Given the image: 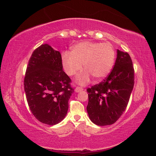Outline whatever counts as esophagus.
<instances>
[{"instance_id": "1", "label": "esophagus", "mask_w": 156, "mask_h": 156, "mask_svg": "<svg viewBox=\"0 0 156 156\" xmlns=\"http://www.w3.org/2000/svg\"><path fill=\"white\" fill-rule=\"evenodd\" d=\"M83 90H84V89L82 88V87H76V88H75V92H80L82 91Z\"/></svg>"}]
</instances>
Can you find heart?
I'll use <instances>...</instances> for the list:
<instances>
[{"instance_id": "b5f03b06", "label": "heart", "mask_w": 156, "mask_h": 156, "mask_svg": "<svg viewBox=\"0 0 156 156\" xmlns=\"http://www.w3.org/2000/svg\"><path fill=\"white\" fill-rule=\"evenodd\" d=\"M115 58V49L110 44L83 41L73 46L71 54L64 52L62 63L69 76L80 71L83 64L86 70L78 76L76 81L84 85L90 81L91 75L97 80L106 77L113 66Z\"/></svg>"}]
</instances>
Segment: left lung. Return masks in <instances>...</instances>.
<instances>
[{
	"label": "left lung",
	"instance_id": "left-lung-1",
	"mask_svg": "<svg viewBox=\"0 0 156 156\" xmlns=\"http://www.w3.org/2000/svg\"><path fill=\"white\" fill-rule=\"evenodd\" d=\"M134 68L128 53L117 49L113 69L103 81L87 89V112L99 126L115 123L125 111L134 86Z\"/></svg>",
	"mask_w": 156,
	"mask_h": 156
}]
</instances>
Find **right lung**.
Masks as SVG:
<instances>
[{
	"label": "right lung",
	"mask_w": 156,
	"mask_h": 156,
	"mask_svg": "<svg viewBox=\"0 0 156 156\" xmlns=\"http://www.w3.org/2000/svg\"><path fill=\"white\" fill-rule=\"evenodd\" d=\"M71 79L63 70L61 54L48 44L35 49L29 60L24 88L29 108L42 123L61 122L74 92Z\"/></svg>",
	"instance_id": "1"
}]
</instances>
